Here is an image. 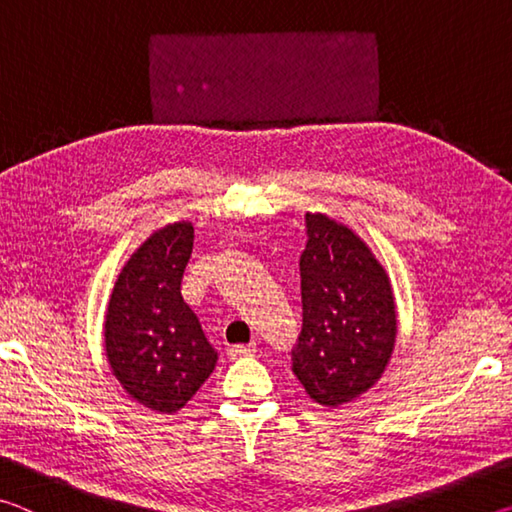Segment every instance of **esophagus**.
<instances>
[{"label":"esophagus","instance_id":"34e87169","mask_svg":"<svg viewBox=\"0 0 512 512\" xmlns=\"http://www.w3.org/2000/svg\"><path fill=\"white\" fill-rule=\"evenodd\" d=\"M255 352H257L255 343H248V345H232V348H228V357H230V359H244V357H253Z\"/></svg>","mask_w":512,"mask_h":512}]
</instances>
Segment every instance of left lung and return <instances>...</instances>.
<instances>
[{
	"label": "left lung",
	"mask_w": 512,
	"mask_h": 512,
	"mask_svg": "<svg viewBox=\"0 0 512 512\" xmlns=\"http://www.w3.org/2000/svg\"><path fill=\"white\" fill-rule=\"evenodd\" d=\"M300 255L302 329L291 370L311 400L336 409L384 375L397 339L391 277L370 246L327 214H307Z\"/></svg>",
	"instance_id": "1"
}]
</instances>
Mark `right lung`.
<instances>
[{"label":"right lung","mask_w":512,"mask_h":512,"mask_svg":"<svg viewBox=\"0 0 512 512\" xmlns=\"http://www.w3.org/2000/svg\"><path fill=\"white\" fill-rule=\"evenodd\" d=\"M192 246L189 221L155 230L121 268L103 318L112 375L133 400L167 415L192 400L219 359L180 293Z\"/></svg>","instance_id":"add662e5"}]
</instances>
